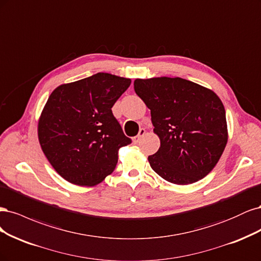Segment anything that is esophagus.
<instances>
[{
    "label": "esophagus",
    "instance_id": "obj_1",
    "mask_svg": "<svg viewBox=\"0 0 261 261\" xmlns=\"http://www.w3.org/2000/svg\"><path fill=\"white\" fill-rule=\"evenodd\" d=\"M145 133H146L145 129H140V132H139V134H138V136H137V137H134V138H133V142H134V143H136V144H137V143H139V142H140V141L142 140V138L145 136Z\"/></svg>",
    "mask_w": 261,
    "mask_h": 261
}]
</instances>
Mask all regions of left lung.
Masks as SVG:
<instances>
[{"label": "left lung", "instance_id": "1", "mask_svg": "<svg viewBox=\"0 0 261 261\" xmlns=\"http://www.w3.org/2000/svg\"><path fill=\"white\" fill-rule=\"evenodd\" d=\"M134 91L150 109L161 146L148 156L152 169L179 186L212 171L228 143L224 106L214 91L182 79L134 80Z\"/></svg>", "mask_w": 261, "mask_h": 261}]
</instances>
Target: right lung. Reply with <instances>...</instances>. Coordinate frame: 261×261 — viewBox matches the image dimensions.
<instances>
[{
  "mask_svg": "<svg viewBox=\"0 0 261 261\" xmlns=\"http://www.w3.org/2000/svg\"><path fill=\"white\" fill-rule=\"evenodd\" d=\"M131 79L97 72L57 87L38 122V138L49 164L75 186L93 187L111 174L124 136L112 107Z\"/></svg>",
  "mask_w": 261,
  "mask_h": 261,
  "instance_id": "1",
  "label": "right lung"
}]
</instances>
